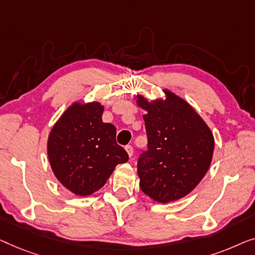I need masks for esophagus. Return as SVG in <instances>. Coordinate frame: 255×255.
I'll list each match as a JSON object with an SVG mask.
<instances>
[{
	"instance_id": "obj_1",
	"label": "esophagus",
	"mask_w": 255,
	"mask_h": 255,
	"mask_svg": "<svg viewBox=\"0 0 255 255\" xmlns=\"http://www.w3.org/2000/svg\"><path fill=\"white\" fill-rule=\"evenodd\" d=\"M125 149H126V151H127L129 157H131L132 155H134V148H132L131 145H126V148Z\"/></svg>"
}]
</instances>
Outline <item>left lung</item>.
Returning a JSON list of instances; mask_svg holds the SVG:
<instances>
[{"label": "left lung", "mask_w": 255, "mask_h": 255, "mask_svg": "<svg viewBox=\"0 0 255 255\" xmlns=\"http://www.w3.org/2000/svg\"><path fill=\"white\" fill-rule=\"evenodd\" d=\"M149 102L137 95L148 135V150L137 162L142 192L160 203L184 198L206 175L213 159V132L187 102L168 90Z\"/></svg>", "instance_id": "8db88e82"}]
</instances>
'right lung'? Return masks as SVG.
Listing matches in <instances>:
<instances>
[{"label":"right lung","mask_w":255,"mask_h":255,"mask_svg":"<svg viewBox=\"0 0 255 255\" xmlns=\"http://www.w3.org/2000/svg\"><path fill=\"white\" fill-rule=\"evenodd\" d=\"M98 102L74 103L49 132L47 155L54 175L74 194L88 196L106 184L128 153L117 144V128L103 123Z\"/></svg>","instance_id":"right-lung-1"}]
</instances>
